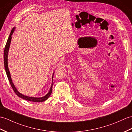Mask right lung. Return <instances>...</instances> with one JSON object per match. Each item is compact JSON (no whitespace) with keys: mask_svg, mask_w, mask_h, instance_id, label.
Masks as SVG:
<instances>
[{"mask_svg":"<svg viewBox=\"0 0 132 132\" xmlns=\"http://www.w3.org/2000/svg\"><path fill=\"white\" fill-rule=\"evenodd\" d=\"M15 29H16V27H14L13 29H12L11 32L10 33V35L9 36L8 39L7 40V43H6L5 47L4 48V68H5V70L6 73H7V77L9 80V81H10L11 85L12 88H13V89L14 90V92H15L17 96L22 98L23 100H25L27 101H32V102H44L45 100H47L49 97H50V95L52 93V85L50 88V89L49 90L48 93L45 94L44 96L42 97H29V96H25V95L22 94V93H21L20 92H19V91L17 90V89L16 88V87H15V85H14L13 81H12V78H11V73L10 72V70H9V68H8V52H9V50H10V45H11V40H12V36L13 35V34L14 33ZM53 75H54V72L53 73V75H52V82H53Z\"/></svg>","mask_w":132,"mask_h":132,"instance_id":"obj_1","label":"right lung"}]
</instances>
